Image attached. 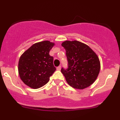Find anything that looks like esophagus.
Instances as JSON below:
<instances>
[{
  "instance_id": "obj_1",
  "label": "esophagus",
  "mask_w": 120,
  "mask_h": 120,
  "mask_svg": "<svg viewBox=\"0 0 120 120\" xmlns=\"http://www.w3.org/2000/svg\"><path fill=\"white\" fill-rule=\"evenodd\" d=\"M61 66H59L58 67H57V70H61Z\"/></svg>"
}]
</instances>
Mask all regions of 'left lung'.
Instances as JSON below:
<instances>
[{
	"mask_svg": "<svg viewBox=\"0 0 120 120\" xmlns=\"http://www.w3.org/2000/svg\"><path fill=\"white\" fill-rule=\"evenodd\" d=\"M66 50L68 68H61L66 82L74 88L83 89L90 86L97 78L100 62L88 46L78 41H66L62 44Z\"/></svg>",
	"mask_w": 120,
	"mask_h": 120,
	"instance_id": "left-lung-1",
	"label": "left lung"
}]
</instances>
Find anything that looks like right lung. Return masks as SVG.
<instances>
[{
    "instance_id": "add662e5",
    "label": "right lung",
    "mask_w": 120,
    "mask_h": 120,
    "mask_svg": "<svg viewBox=\"0 0 120 120\" xmlns=\"http://www.w3.org/2000/svg\"><path fill=\"white\" fill-rule=\"evenodd\" d=\"M54 43L44 41L34 44L22 55L18 63L21 80L27 86L37 89L48 83L55 71L54 57L49 55Z\"/></svg>"
}]
</instances>
